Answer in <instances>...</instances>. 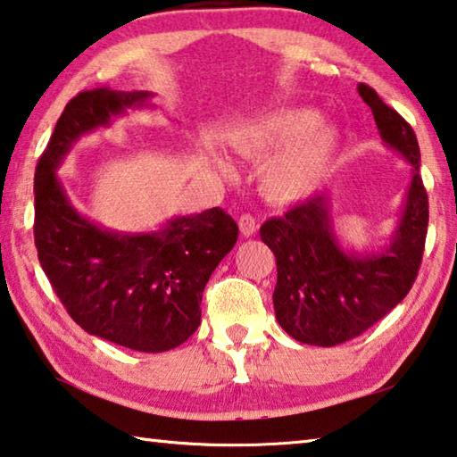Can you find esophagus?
<instances>
[{"instance_id": "1", "label": "esophagus", "mask_w": 457, "mask_h": 457, "mask_svg": "<svg viewBox=\"0 0 457 457\" xmlns=\"http://www.w3.org/2000/svg\"><path fill=\"white\" fill-rule=\"evenodd\" d=\"M238 228H241L243 237H253L257 233V219L249 212L241 214V219H238Z\"/></svg>"}]
</instances>
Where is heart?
Segmentation results:
<instances>
[{
  "label": "heart",
  "instance_id": "obj_1",
  "mask_svg": "<svg viewBox=\"0 0 457 457\" xmlns=\"http://www.w3.org/2000/svg\"><path fill=\"white\" fill-rule=\"evenodd\" d=\"M319 126V112L291 108L261 118L235 138V150L246 160H265L290 148L262 174V192L269 200L278 204L299 203L323 182L337 148V134L333 128Z\"/></svg>",
  "mask_w": 457,
  "mask_h": 457
}]
</instances>
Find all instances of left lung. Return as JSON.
I'll return each instance as SVG.
<instances>
[{
	"label": "left lung",
	"instance_id": "left-lung-1",
	"mask_svg": "<svg viewBox=\"0 0 457 457\" xmlns=\"http://www.w3.org/2000/svg\"><path fill=\"white\" fill-rule=\"evenodd\" d=\"M383 142L413 166L402 219L379 253L343 251L333 233L329 196L317 195L261 227L277 259L273 293L278 325L307 345L333 347L365 333L405 299L418 277L428 235V192L420 174V144L413 128L359 84Z\"/></svg>",
	"mask_w": 457,
	"mask_h": 457
}]
</instances>
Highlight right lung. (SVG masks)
I'll return each instance as SVG.
<instances>
[{"label":"right lung","mask_w":457,"mask_h":457,"mask_svg":"<svg viewBox=\"0 0 457 457\" xmlns=\"http://www.w3.org/2000/svg\"><path fill=\"white\" fill-rule=\"evenodd\" d=\"M150 96L94 87L66 104L36 166L34 238L52 289L86 333L160 353L198 329L203 291L237 243V222L216 206L152 233H112L76 212L55 176L79 136L148 106Z\"/></svg>","instance_id":"obj_1"}]
</instances>
